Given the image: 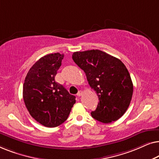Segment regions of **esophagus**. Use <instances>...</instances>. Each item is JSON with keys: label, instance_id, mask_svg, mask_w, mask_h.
Here are the masks:
<instances>
[{"label": "esophagus", "instance_id": "esophagus-1", "mask_svg": "<svg viewBox=\"0 0 159 159\" xmlns=\"http://www.w3.org/2000/svg\"><path fill=\"white\" fill-rule=\"evenodd\" d=\"M82 95V91H81V90L78 91V93H77V96H78V97H80Z\"/></svg>", "mask_w": 159, "mask_h": 159}]
</instances>
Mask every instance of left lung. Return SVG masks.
Returning <instances> with one entry per match:
<instances>
[{
    "mask_svg": "<svg viewBox=\"0 0 159 159\" xmlns=\"http://www.w3.org/2000/svg\"><path fill=\"white\" fill-rule=\"evenodd\" d=\"M72 58L84 71L98 97V104L91 116L105 124L118 120L127 110L133 93V84L125 65L100 50L75 52Z\"/></svg>",
    "mask_w": 159,
    "mask_h": 159,
    "instance_id": "8db88e82",
    "label": "left lung"
}]
</instances>
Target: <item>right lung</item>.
Wrapping results in <instances>:
<instances>
[{"label":"right lung","instance_id":"1","mask_svg":"<svg viewBox=\"0 0 159 159\" xmlns=\"http://www.w3.org/2000/svg\"><path fill=\"white\" fill-rule=\"evenodd\" d=\"M64 54H48L40 58L28 71L23 84V98L28 111L47 127L64 123L75 103V96L55 81Z\"/></svg>","mask_w":159,"mask_h":159}]
</instances>
